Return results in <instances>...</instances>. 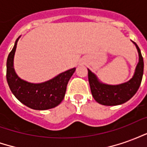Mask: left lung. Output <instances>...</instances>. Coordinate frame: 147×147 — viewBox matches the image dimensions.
Listing matches in <instances>:
<instances>
[{
  "label": "left lung",
  "instance_id": "1",
  "mask_svg": "<svg viewBox=\"0 0 147 147\" xmlns=\"http://www.w3.org/2000/svg\"><path fill=\"white\" fill-rule=\"evenodd\" d=\"M132 42L138 50L139 63L136 65L132 78L127 82L118 85L106 84L101 82L95 74L87 69L91 94L94 100L99 104L103 105H121L131 98L139 90L142 82L144 63L139 46L136 42Z\"/></svg>",
  "mask_w": 147,
  "mask_h": 147
}]
</instances>
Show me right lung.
<instances>
[{
	"mask_svg": "<svg viewBox=\"0 0 147 147\" xmlns=\"http://www.w3.org/2000/svg\"><path fill=\"white\" fill-rule=\"evenodd\" d=\"M20 38V36L16 39L7 59L6 78L9 88L15 97L29 108L35 110L54 108L63 101L67 83L75 72L76 67L43 83H32L22 80L14 69V56Z\"/></svg>",
	"mask_w": 147,
	"mask_h": 147,
	"instance_id": "1",
	"label": "right lung"
}]
</instances>
